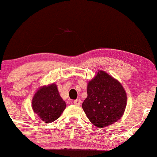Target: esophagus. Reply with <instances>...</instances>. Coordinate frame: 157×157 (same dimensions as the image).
<instances>
[{
  "instance_id": "obj_1",
  "label": "esophagus",
  "mask_w": 157,
  "mask_h": 157,
  "mask_svg": "<svg viewBox=\"0 0 157 157\" xmlns=\"http://www.w3.org/2000/svg\"><path fill=\"white\" fill-rule=\"evenodd\" d=\"M73 104L75 105H77V106H80L81 104H82V101H81V99H76L73 101Z\"/></svg>"
}]
</instances>
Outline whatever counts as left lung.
<instances>
[{
	"label": "left lung",
	"mask_w": 157,
	"mask_h": 157,
	"mask_svg": "<svg viewBox=\"0 0 157 157\" xmlns=\"http://www.w3.org/2000/svg\"><path fill=\"white\" fill-rule=\"evenodd\" d=\"M87 92L82 108L95 126L105 128L122 117L127 93L117 79L103 70H98L94 78L88 82Z\"/></svg>",
	"instance_id": "left-lung-1"
}]
</instances>
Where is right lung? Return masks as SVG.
Wrapping results in <instances>:
<instances>
[{
    "mask_svg": "<svg viewBox=\"0 0 157 157\" xmlns=\"http://www.w3.org/2000/svg\"><path fill=\"white\" fill-rule=\"evenodd\" d=\"M32 107L42 121L51 123L60 117L66 103L60 96L56 84L52 83L37 90L32 99Z\"/></svg>",
    "mask_w": 157,
    "mask_h": 157,
    "instance_id": "1",
    "label": "right lung"
}]
</instances>
